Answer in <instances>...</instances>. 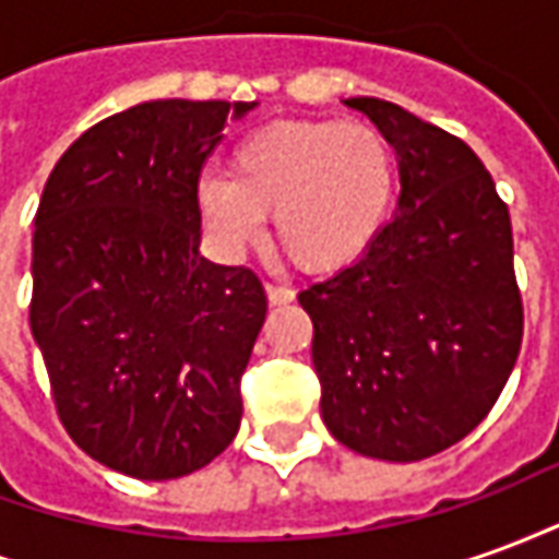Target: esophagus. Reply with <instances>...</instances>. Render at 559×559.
<instances>
[{
	"instance_id": "1",
	"label": "esophagus",
	"mask_w": 559,
	"mask_h": 559,
	"mask_svg": "<svg viewBox=\"0 0 559 559\" xmlns=\"http://www.w3.org/2000/svg\"><path fill=\"white\" fill-rule=\"evenodd\" d=\"M266 299L269 305H290L296 299V290L284 284H266Z\"/></svg>"
}]
</instances>
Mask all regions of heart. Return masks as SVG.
<instances>
[{
	"label": "heart",
	"instance_id": "b5f03b06",
	"mask_svg": "<svg viewBox=\"0 0 559 559\" xmlns=\"http://www.w3.org/2000/svg\"><path fill=\"white\" fill-rule=\"evenodd\" d=\"M197 218L227 260L254 248L275 215L281 251L305 272L359 263L386 233L399 203V158L362 122L287 119L245 134L224 176H200Z\"/></svg>",
	"mask_w": 559,
	"mask_h": 559
}]
</instances>
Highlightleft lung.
I'll return each instance as SVG.
<instances>
[{
  "label": "left lung",
  "instance_id": "1",
  "mask_svg": "<svg viewBox=\"0 0 559 559\" xmlns=\"http://www.w3.org/2000/svg\"><path fill=\"white\" fill-rule=\"evenodd\" d=\"M399 158L401 197L368 254L299 293L320 413L353 452L411 464L479 425L524 332L512 224L464 140L380 98H347Z\"/></svg>",
  "mask_w": 559,
  "mask_h": 559
}]
</instances>
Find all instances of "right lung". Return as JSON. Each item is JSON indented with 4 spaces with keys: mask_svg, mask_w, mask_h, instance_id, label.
Returning a JSON list of instances; mask_svg holds the SVG:
<instances>
[{
    "mask_svg": "<svg viewBox=\"0 0 559 559\" xmlns=\"http://www.w3.org/2000/svg\"><path fill=\"white\" fill-rule=\"evenodd\" d=\"M257 102H143L56 160L32 236V338L56 411L104 467L167 481L218 457L266 293L200 254V167Z\"/></svg>",
    "mask_w": 559,
    "mask_h": 559,
    "instance_id": "add662e5",
    "label": "right lung"
}]
</instances>
